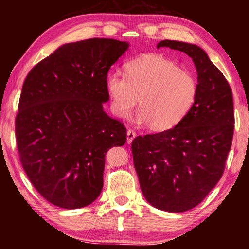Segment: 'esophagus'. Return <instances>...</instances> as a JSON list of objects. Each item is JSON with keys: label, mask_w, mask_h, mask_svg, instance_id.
<instances>
[{"label": "esophagus", "mask_w": 249, "mask_h": 249, "mask_svg": "<svg viewBox=\"0 0 249 249\" xmlns=\"http://www.w3.org/2000/svg\"><path fill=\"white\" fill-rule=\"evenodd\" d=\"M136 131H134V130H131V129H129L128 130V132H127V142L128 144H131L132 142V141H134V138L136 137Z\"/></svg>", "instance_id": "1"}]
</instances>
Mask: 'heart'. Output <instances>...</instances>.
<instances>
[{"mask_svg":"<svg viewBox=\"0 0 249 249\" xmlns=\"http://www.w3.org/2000/svg\"><path fill=\"white\" fill-rule=\"evenodd\" d=\"M105 86L111 110L127 118L139 101L135 121L156 131L175 128L195 104L198 85L188 71L160 54H146L125 64V74H107Z\"/></svg>","mask_w":249,"mask_h":249,"instance_id":"heart-1","label":"heart"}]
</instances>
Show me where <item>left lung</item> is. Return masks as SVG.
<instances>
[{
  "instance_id": "obj_1",
  "label": "left lung",
  "mask_w": 249,
  "mask_h": 249,
  "mask_svg": "<svg viewBox=\"0 0 249 249\" xmlns=\"http://www.w3.org/2000/svg\"><path fill=\"white\" fill-rule=\"evenodd\" d=\"M192 57L197 70L195 104L175 128L132 141L134 165L147 202L166 212L198 205L223 175L234 129L232 90L205 51L193 44L162 40Z\"/></svg>"
}]
</instances>
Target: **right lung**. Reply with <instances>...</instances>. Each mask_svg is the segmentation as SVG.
<instances>
[{"label": "right lung", "mask_w": 249, "mask_h": 249, "mask_svg": "<svg viewBox=\"0 0 249 249\" xmlns=\"http://www.w3.org/2000/svg\"><path fill=\"white\" fill-rule=\"evenodd\" d=\"M128 43L90 38L64 44L27 74L16 117L20 162L53 205L80 209L103 188L105 155L124 145L127 129L105 113L111 66Z\"/></svg>", "instance_id": "obj_1"}]
</instances>
